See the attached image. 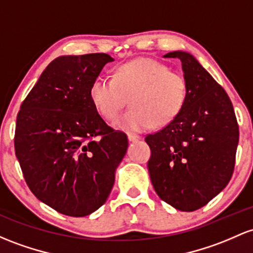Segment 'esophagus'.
<instances>
[{
  "label": "esophagus",
  "instance_id": "1",
  "mask_svg": "<svg viewBox=\"0 0 253 253\" xmlns=\"http://www.w3.org/2000/svg\"><path fill=\"white\" fill-rule=\"evenodd\" d=\"M127 137H128V140L129 141H138V140L140 139L139 135H135V134H128V135H127Z\"/></svg>",
  "mask_w": 253,
  "mask_h": 253
}]
</instances>
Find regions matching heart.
I'll return each instance as SVG.
<instances>
[{"instance_id": "obj_1", "label": "heart", "mask_w": 253, "mask_h": 253, "mask_svg": "<svg viewBox=\"0 0 253 253\" xmlns=\"http://www.w3.org/2000/svg\"><path fill=\"white\" fill-rule=\"evenodd\" d=\"M90 99L97 113L115 121L131 98L132 109L118 126L128 132H143L166 126L184 109L188 83L180 72L161 61L141 57L116 69L114 78L97 77L90 86Z\"/></svg>"}]
</instances>
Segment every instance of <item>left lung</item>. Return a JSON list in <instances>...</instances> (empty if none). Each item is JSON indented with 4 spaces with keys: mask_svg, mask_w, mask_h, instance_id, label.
Segmentation results:
<instances>
[{
    "mask_svg": "<svg viewBox=\"0 0 253 253\" xmlns=\"http://www.w3.org/2000/svg\"><path fill=\"white\" fill-rule=\"evenodd\" d=\"M165 57L181 61L188 96L170 124L145 137L151 150L150 179L162 201L181 211H194L228 185L239 126L224 88L192 55L173 51Z\"/></svg>",
    "mask_w": 253,
    "mask_h": 253,
    "instance_id": "1",
    "label": "left lung"
}]
</instances>
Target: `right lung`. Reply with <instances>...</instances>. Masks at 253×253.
<instances>
[{"label": "right lung", "instance_id": "obj_1", "mask_svg": "<svg viewBox=\"0 0 253 253\" xmlns=\"http://www.w3.org/2000/svg\"><path fill=\"white\" fill-rule=\"evenodd\" d=\"M113 57L60 56L44 69L16 116L14 148L25 181L57 212L83 217L105 203L128 139L99 116L90 86Z\"/></svg>", "mask_w": 253, "mask_h": 253}]
</instances>
